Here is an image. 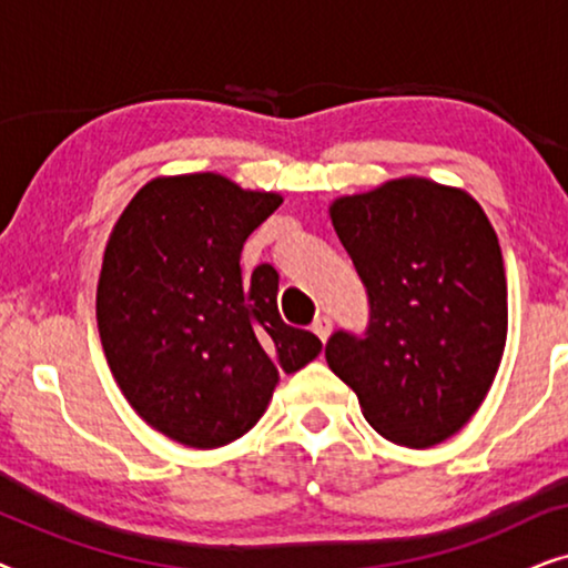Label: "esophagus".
<instances>
[{"mask_svg":"<svg viewBox=\"0 0 568 568\" xmlns=\"http://www.w3.org/2000/svg\"><path fill=\"white\" fill-rule=\"evenodd\" d=\"M331 331H333V323H331V317L328 315H321V317H315V323H313V333L317 338L323 341H328L331 338Z\"/></svg>","mask_w":568,"mask_h":568,"instance_id":"34e87169","label":"esophagus"}]
</instances>
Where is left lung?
<instances>
[{
    "label": "left lung",
    "mask_w": 568,
    "mask_h": 568,
    "mask_svg": "<svg viewBox=\"0 0 568 568\" xmlns=\"http://www.w3.org/2000/svg\"><path fill=\"white\" fill-rule=\"evenodd\" d=\"M328 214L369 294L367 333H333L328 367L385 439L439 445L480 408L507 346L499 237L468 191L418 175L341 196Z\"/></svg>",
    "instance_id": "1"
}]
</instances>
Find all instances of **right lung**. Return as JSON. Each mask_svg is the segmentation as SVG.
<instances>
[{
    "mask_svg": "<svg viewBox=\"0 0 568 568\" xmlns=\"http://www.w3.org/2000/svg\"><path fill=\"white\" fill-rule=\"evenodd\" d=\"M282 201L220 173L160 175L108 237L98 282L108 367L129 406L185 447H224L251 432L278 372L323 348L278 315L274 266L240 268L247 235Z\"/></svg>",
    "mask_w": 568,
    "mask_h": 568,
    "instance_id": "obj_1",
    "label": "right lung"
}]
</instances>
